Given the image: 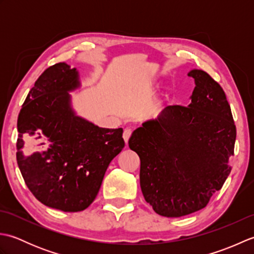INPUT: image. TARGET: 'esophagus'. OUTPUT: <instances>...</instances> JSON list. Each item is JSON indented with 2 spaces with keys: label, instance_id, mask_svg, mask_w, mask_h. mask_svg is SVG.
<instances>
[{
  "label": "esophagus",
  "instance_id": "1",
  "mask_svg": "<svg viewBox=\"0 0 254 254\" xmlns=\"http://www.w3.org/2000/svg\"><path fill=\"white\" fill-rule=\"evenodd\" d=\"M131 135H132L131 128H126V130H124V132H123V138H124V141H126V143H127L128 138H130Z\"/></svg>",
  "mask_w": 254,
  "mask_h": 254
}]
</instances>
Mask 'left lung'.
<instances>
[{
	"label": "left lung",
	"mask_w": 254,
	"mask_h": 254,
	"mask_svg": "<svg viewBox=\"0 0 254 254\" xmlns=\"http://www.w3.org/2000/svg\"><path fill=\"white\" fill-rule=\"evenodd\" d=\"M195 88L188 107L168 106L128 139L141 159L145 201L165 217L204 208L229 176L236 126L225 91L202 69L188 74Z\"/></svg>",
	"instance_id": "1"
}]
</instances>
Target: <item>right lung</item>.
Returning <instances> with one entry per match:
<instances>
[{
	"mask_svg": "<svg viewBox=\"0 0 254 254\" xmlns=\"http://www.w3.org/2000/svg\"><path fill=\"white\" fill-rule=\"evenodd\" d=\"M78 85L76 68L48 67L17 119L16 159L26 186L38 201L63 212L94 202L108 166L124 147L121 127H99L74 115L68 91Z\"/></svg>",
	"mask_w": 254,
	"mask_h": 254,
	"instance_id": "1",
	"label": "right lung"
}]
</instances>
